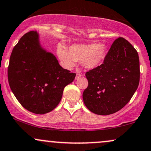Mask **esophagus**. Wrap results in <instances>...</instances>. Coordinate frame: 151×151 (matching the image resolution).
<instances>
[{
  "instance_id": "1",
  "label": "esophagus",
  "mask_w": 151,
  "mask_h": 151,
  "mask_svg": "<svg viewBox=\"0 0 151 151\" xmlns=\"http://www.w3.org/2000/svg\"><path fill=\"white\" fill-rule=\"evenodd\" d=\"M81 76H82V74H80V73H77V76H76V77H75V79H79V78H80Z\"/></svg>"
}]
</instances>
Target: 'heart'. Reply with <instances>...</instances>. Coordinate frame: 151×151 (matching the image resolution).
<instances>
[{
  "label": "heart",
  "instance_id": "obj_1",
  "mask_svg": "<svg viewBox=\"0 0 151 151\" xmlns=\"http://www.w3.org/2000/svg\"><path fill=\"white\" fill-rule=\"evenodd\" d=\"M106 48L99 43L88 45H72L69 51L59 46L58 55L65 68L71 69L75 65L76 61H82L87 69H93L101 64L104 58Z\"/></svg>",
  "mask_w": 151,
  "mask_h": 151
}]
</instances>
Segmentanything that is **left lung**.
Wrapping results in <instances>:
<instances>
[{"instance_id":"left-lung-1","label":"left lung","mask_w":151,"mask_h":151,"mask_svg":"<svg viewBox=\"0 0 151 151\" xmlns=\"http://www.w3.org/2000/svg\"><path fill=\"white\" fill-rule=\"evenodd\" d=\"M85 75L88 82L83 93L86 108L96 115L115 113L127 104L139 86L140 67L137 50L124 38H117L102 64Z\"/></svg>"}]
</instances>
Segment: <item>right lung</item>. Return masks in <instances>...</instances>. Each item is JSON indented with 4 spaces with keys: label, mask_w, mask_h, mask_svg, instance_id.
I'll list each match as a JSON object with an SVG mask.
<instances>
[{
    "label": "right lung",
    "mask_w": 151,
    "mask_h": 151,
    "mask_svg": "<svg viewBox=\"0 0 151 151\" xmlns=\"http://www.w3.org/2000/svg\"><path fill=\"white\" fill-rule=\"evenodd\" d=\"M76 74L63 69L56 58L39 45V34L30 31L14 47L8 68V82L19 103L39 115L55 109L64 88Z\"/></svg>",
    "instance_id": "obj_1"
}]
</instances>
